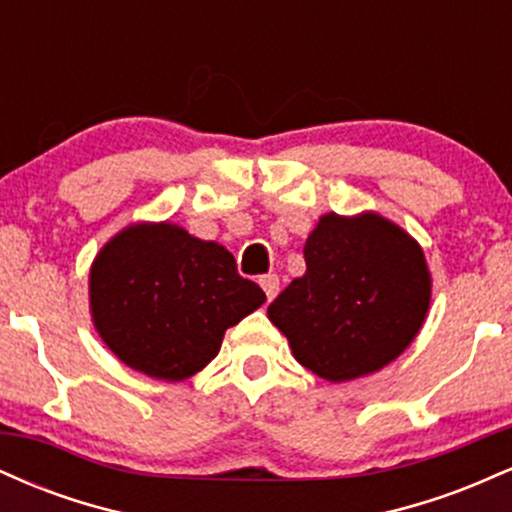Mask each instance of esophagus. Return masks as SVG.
<instances>
[{"label":"esophagus","instance_id":"obj_1","mask_svg":"<svg viewBox=\"0 0 512 512\" xmlns=\"http://www.w3.org/2000/svg\"><path fill=\"white\" fill-rule=\"evenodd\" d=\"M260 286L264 289V293H267V298L272 301V298L279 293V276L276 274H264L260 279Z\"/></svg>","mask_w":512,"mask_h":512}]
</instances>
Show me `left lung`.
Here are the masks:
<instances>
[{"instance_id":"obj_1","label":"left lung","mask_w":512,"mask_h":512,"mask_svg":"<svg viewBox=\"0 0 512 512\" xmlns=\"http://www.w3.org/2000/svg\"><path fill=\"white\" fill-rule=\"evenodd\" d=\"M305 274L267 308L296 361L332 383L375 373L424 325V250L378 214H327L305 240Z\"/></svg>"}]
</instances>
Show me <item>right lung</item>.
<instances>
[{
    "label": "right lung",
    "instance_id": "right-lung-1",
    "mask_svg": "<svg viewBox=\"0 0 512 512\" xmlns=\"http://www.w3.org/2000/svg\"><path fill=\"white\" fill-rule=\"evenodd\" d=\"M267 301L226 248L173 223L115 236L91 269V313L110 351L158 380H185L219 354L223 332Z\"/></svg>",
    "mask_w": 512,
    "mask_h": 512
}]
</instances>
